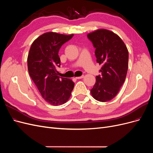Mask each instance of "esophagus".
<instances>
[{
  "label": "esophagus",
  "mask_w": 153,
  "mask_h": 153,
  "mask_svg": "<svg viewBox=\"0 0 153 153\" xmlns=\"http://www.w3.org/2000/svg\"><path fill=\"white\" fill-rule=\"evenodd\" d=\"M84 77V76H81L79 77H76V79H82Z\"/></svg>",
  "instance_id": "esophagus-1"
}]
</instances>
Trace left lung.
<instances>
[{"instance_id": "8db88e82", "label": "left lung", "mask_w": 153, "mask_h": 153, "mask_svg": "<svg viewBox=\"0 0 153 153\" xmlns=\"http://www.w3.org/2000/svg\"><path fill=\"white\" fill-rule=\"evenodd\" d=\"M88 38L95 48L97 62L102 67L96 76V82L91 90L95 100L105 102L111 100L124 83L128 67V51L122 39L106 29L88 33Z\"/></svg>"}]
</instances>
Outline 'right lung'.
<instances>
[{
	"instance_id": "1",
	"label": "right lung",
	"mask_w": 153,
	"mask_h": 153,
	"mask_svg": "<svg viewBox=\"0 0 153 153\" xmlns=\"http://www.w3.org/2000/svg\"><path fill=\"white\" fill-rule=\"evenodd\" d=\"M73 36L44 33L33 42L28 53L29 74L42 98L53 105L65 103L74 86L70 79L59 77L56 73V68L60 67L59 50Z\"/></svg>"
}]
</instances>
